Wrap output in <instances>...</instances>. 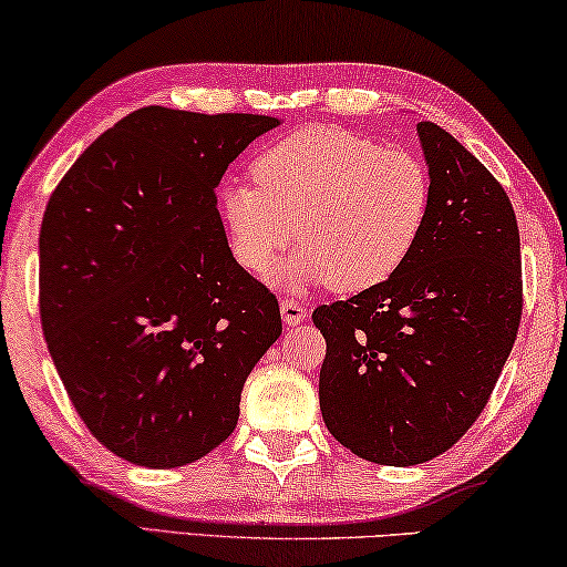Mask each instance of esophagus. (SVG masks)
Masks as SVG:
<instances>
[{"label":"esophagus","instance_id":"obj_1","mask_svg":"<svg viewBox=\"0 0 567 567\" xmlns=\"http://www.w3.org/2000/svg\"><path fill=\"white\" fill-rule=\"evenodd\" d=\"M307 317H309V311L303 309V307H299V303H296V301H291V299L281 301V319H284L286 327L301 324V321L307 319Z\"/></svg>","mask_w":567,"mask_h":567}]
</instances>
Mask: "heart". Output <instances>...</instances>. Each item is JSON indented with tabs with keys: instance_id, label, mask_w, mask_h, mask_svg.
Instances as JSON below:
<instances>
[{
	"instance_id": "heart-1",
	"label": "heart",
	"mask_w": 567,
	"mask_h": 567,
	"mask_svg": "<svg viewBox=\"0 0 567 567\" xmlns=\"http://www.w3.org/2000/svg\"><path fill=\"white\" fill-rule=\"evenodd\" d=\"M254 177L256 185L230 179L217 193L230 254L266 276L296 240L301 250L274 276L293 289L370 291L408 264L431 220L425 164L344 128L284 136L256 156Z\"/></svg>"
}]
</instances>
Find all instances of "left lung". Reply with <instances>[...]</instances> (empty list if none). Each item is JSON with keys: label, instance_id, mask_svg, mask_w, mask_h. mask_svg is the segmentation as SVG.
Returning a JSON list of instances; mask_svg holds the SVG:
<instances>
[{"label": "left lung", "instance_id": "1", "mask_svg": "<svg viewBox=\"0 0 567 567\" xmlns=\"http://www.w3.org/2000/svg\"><path fill=\"white\" fill-rule=\"evenodd\" d=\"M433 207L390 281L311 313L327 339L319 405L364 461L415 466L489 403L522 313L519 230L492 172L433 121L417 124Z\"/></svg>", "mask_w": 567, "mask_h": 567}]
</instances>
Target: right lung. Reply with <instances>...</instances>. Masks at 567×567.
Returning a JSON list of instances; mask_svg holds the SVG:
<instances>
[{"instance_id": "add662e5", "label": "right lung", "mask_w": 567, "mask_h": 567, "mask_svg": "<svg viewBox=\"0 0 567 567\" xmlns=\"http://www.w3.org/2000/svg\"><path fill=\"white\" fill-rule=\"evenodd\" d=\"M281 121L146 106L78 156L40 228V319L78 415L113 454L174 468L235 431L281 337L276 296L233 258L215 187Z\"/></svg>"}]
</instances>
